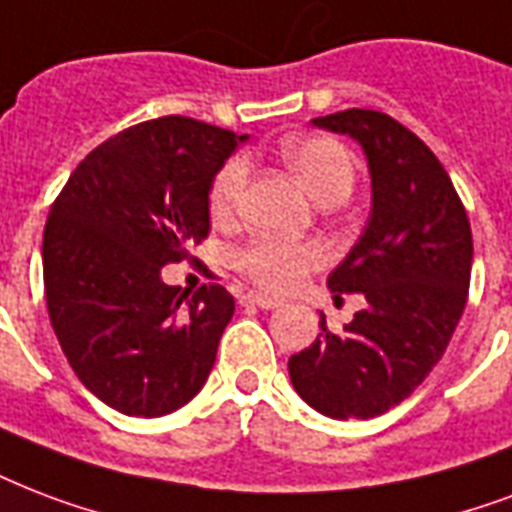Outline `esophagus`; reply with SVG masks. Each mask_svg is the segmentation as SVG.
Returning <instances> with one entry per match:
<instances>
[{
    "label": "esophagus",
    "mask_w": 512,
    "mask_h": 512,
    "mask_svg": "<svg viewBox=\"0 0 512 512\" xmlns=\"http://www.w3.org/2000/svg\"><path fill=\"white\" fill-rule=\"evenodd\" d=\"M241 303H244V306L265 308V311H268V308L279 306V300L268 298V295H260V292H247V295H241Z\"/></svg>",
    "instance_id": "34e87169"
}]
</instances>
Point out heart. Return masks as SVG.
<instances>
[{
    "label": "heart",
    "instance_id": "heart-1",
    "mask_svg": "<svg viewBox=\"0 0 512 512\" xmlns=\"http://www.w3.org/2000/svg\"><path fill=\"white\" fill-rule=\"evenodd\" d=\"M282 155L319 204H338L349 198L357 169L349 150L338 139L300 136L284 144ZM244 182H247V166L241 158L222 163L209 185V214L214 222H230L236 217ZM233 263L257 287L268 292H287L298 287L308 271L325 263V247L317 241L255 236L233 255Z\"/></svg>",
    "mask_w": 512,
    "mask_h": 512
}]
</instances>
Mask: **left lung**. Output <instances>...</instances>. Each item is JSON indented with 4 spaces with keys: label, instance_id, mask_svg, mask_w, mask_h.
Segmentation results:
<instances>
[{
    "label": "left lung",
    "instance_id": "1",
    "mask_svg": "<svg viewBox=\"0 0 512 512\" xmlns=\"http://www.w3.org/2000/svg\"><path fill=\"white\" fill-rule=\"evenodd\" d=\"M311 123L351 136L368 158V228L327 276L335 298L362 292L368 306L343 333H330L322 314L317 341L287 368L319 413L373 419L403 403L443 357L467 303L473 233L443 163L395 117L343 109Z\"/></svg>",
    "mask_w": 512,
    "mask_h": 512
}]
</instances>
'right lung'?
<instances>
[{
	"label": "right lung",
	"instance_id": "obj_1",
	"mask_svg": "<svg viewBox=\"0 0 512 512\" xmlns=\"http://www.w3.org/2000/svg\"><path fill=\"white\" fill-rule=\"evenodd\" d=\"M247 136L182 115L120 131L50 206L42 273L50 325L85 389L126 416H166L212 373L233 295L161 279L209 236V185Z\"/></svg>",
	"mask_w": 512,
	"mask_h": 512
}]
</instances>
